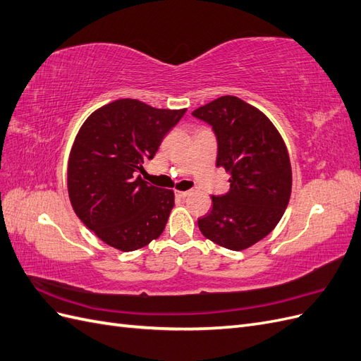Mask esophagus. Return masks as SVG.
Instances as JSON below:
<instances>
[{"label": "esophagus", "mask_w": 361, "mask_h": 361, "mask_svg": "<svg viewBox=\"0 0 361 361\" xmlns=\"http://www.w3.org/2000/svg\"><path fill=\"white\" fill-rule=\"evenodd\" d=\"M191 191L187 190V191H176V195H179V197H187V195H190Z\"/></svg>", "instance_id": "esophagus-1"}]
</instances>
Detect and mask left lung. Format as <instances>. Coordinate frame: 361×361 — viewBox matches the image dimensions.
I'll use <instances>...</instances> for the list:
<instances>
[{"label": "left lung", "instance_id": "1", "mask_svg": "<svg viewBox=\"0 0 361 361\" xmlns=\"http://www.w3.org/2000/svg\"><path fill=\"white\" fill-rule=\"evenodd\" d=\"M216 138V167L231 173V190L212 195V209L199 220L207 239L239 251L277 226L292 190L285 141L269 118L235 96H221L192 111Z\"/></svg>", "mask_w": 361, "mask_h": 361}]
</instances>
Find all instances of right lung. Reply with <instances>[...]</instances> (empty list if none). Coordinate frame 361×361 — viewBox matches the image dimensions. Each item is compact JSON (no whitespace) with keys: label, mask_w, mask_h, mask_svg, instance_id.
Returning <instances> with one entry per match:
<instances>
[{"label":"right lung","mask_w":361,"mask_h":361,"mask_svg":"<svg viewBox=\"0 0 361 361\" xmlns=\"http://www.w3.org/2000/svg\"><path fill=\"white\" fill-rule=\"evenodd\" d=\"M187 110L118 99L96 110L71 150L68 190L75 214L108 245L134 251L159 238L174 194L137 176Z\"/></svg>","instance_id":"add662e5"}]
</instances>
